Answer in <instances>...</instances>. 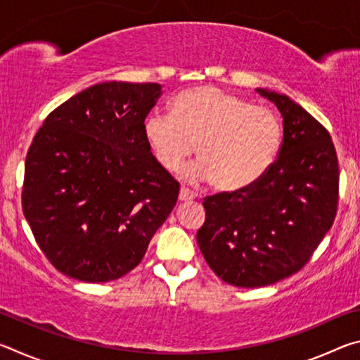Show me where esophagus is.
Returning <instances> with one entry per match:
<instances>
[{"instance_id":"1","label":"esophagus","mask_w":360,"mask_h":360,"mask_svg":"<svg viewBox=\"0 0 360 360\" xmlns=\"http://www.w3.org/2000/svg\"><path fill=\"white\" fill-rule=\"evenodd\" d=\"M193 198H195L193 192L188 191L187 187H181V191H179V200H181V202H192Z\"/></svg>"}]
</instances>
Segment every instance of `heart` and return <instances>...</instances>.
<instances>
[{
  "instance_id": "heart-1",
  "label": "heart",
  "mask_w": 360,
  "mask_h": 360,
  "mask_svg": "<svg viewBox=\"0 0 360 360\" xmlns=\"http://www.w3.org/2000/svg\"><path fill=\"white\" fill-rule=\"evenodd\" d=\"M144 138L167 172L178 169L197 144L200 163L187 176L210 178L219 191L235 192L271 168L283 127L270 109L221 89L198 87L176 96L172 112L152 111L144 120Z\"/></svg>"
}]
</instances>
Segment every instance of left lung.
<instances>
[{
  "label": "left lung",
  "instance_id": "left-lung-1",
  "mask_svg": "<svg viewBox=\"0 0 360 360\" xmlns=\"http://www.w3.org/2000/svg\"><path fill=\"white\" fill-rule=\"evenodd\" d=\"M283 115L271 168L252 186L203 200L197 243L206 264L236 288H262L307 265L338 208V158L324 125L289 96L257 89Z\"/></svg>",
  "mask_w": 360,
  "mask_h": 360
}]
</instances>
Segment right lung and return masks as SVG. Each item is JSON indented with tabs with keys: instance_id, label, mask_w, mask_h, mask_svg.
Masks as SVG:
<instances>
[{
	"instance_id": "add662e5",
	"label": "right lung",
	"mask_w": 360,
	"mask_h": 360,
	"mask_svg": "<svg viewBox=\"0 0 360 360\" xmlns=\"http://www.w3.org/2000/svg\"><path fill=\"white\" fill-rule=\"evenodd\" d=\"M160 95V84H96L53 109L34 135L22 210L63 275L84 283L127 275L173 211L179 182L144 138Z\"/></svg>"
}]
</instances>
